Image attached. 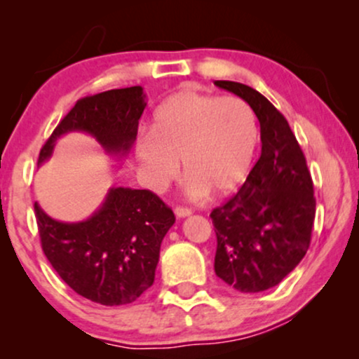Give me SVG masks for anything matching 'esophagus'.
Here are the masks:
<instances>
[{
  "label": "esophagus",
  "instance_id": "obj_1",
  "mask_svg": "<svg viewBox=\"0 0 359 359\" xmlns=\"http://www.w3.org/2000/svg\"><path fill=\"white\" fill-rule=\"evenodd\" d=\"M174 212H175L177 217H187V216H191V214H192L191 209H189V208H180V205H177V208L174 209Z\"/></svg>",
  "mask_w": 359,
  "mask_h": 359
}]
</instances>
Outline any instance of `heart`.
I'll list each match as a JSON object with an SVG mask.
<instances>
[{
	"label": "heart",
	"mask_w": 359,
	"mask_h": 359,
	"mask_svg": "<svg viewBox=\"0 0 359 359\" xmlns=\"http://www.w3.org/2000/svg\"><path fill=\"white\" fill-rule=\"evenodd\" d=\"M258 145L253 109L240 97L184 89L154 114L151 135L138 142V158L151 187L165 189L182 162L187 194L226 196L245 182Z\"/></svg>",
	"instance_id": "heart-1"
}]
</instances>
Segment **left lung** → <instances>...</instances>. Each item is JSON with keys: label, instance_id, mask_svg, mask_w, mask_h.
Instances as JSON below:
<instances>
[{"label": "left lung", "instance_id": "8db88e82", "mask_svg": "<svg viewBox=\"0 0 359 359\" xmlns=\"http://www.w3.org/2000/svg\"><path fill=\"white\" fill-rule=\"evenodd\" d=\"M251 106L262 155L228 203L212 209L217 238L214 271L238 292L278 285L306 257L316 217L314 184L285 116L250 86L216 81Z\"/></svg>", "mask_w": 359, "mask_h": 359}]
</instances>
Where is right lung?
<instances>
[{
  "label": "right lung",
  "mask_w": 359,
  "mask_h": 359,
  "mask_svg": "<svg viewBox=\"0 0 359 359\" xmlns=\"http://www.w3.org/2000/svg\"><path fill=\"white\" fill-rule=\"evenodd\" d=\"M142 86L86 96L65 114L39 155H52L71 131L93 135L111 155L125 156L137 140L145 109ZM40 243L53 270L82 297L101 306L135 302L155 280L160 245L175 222L172 209L151 191L114 187L89 219L60 222L35 203Z\"/></svg>",
  "instance_id": "add662e5"
}]
</instances>
